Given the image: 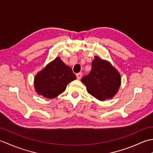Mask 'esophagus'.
<instances>
[{
    "mask_svg": "<svg viewBox=\"0 0 153 153\" xmlns=\"http://www.w3.org/2000/svg\"><path fill=\"white\" fill-rule=\"evenodd\" d=\"M82 72H79V73L76 74L77 79H80L81 77H82Z\"/></svg>",
    "mask_w": 153,
    "mask_h": 153,
    "instance_id": "obj_1",
    "label": "esophagus"
}]
</instances>
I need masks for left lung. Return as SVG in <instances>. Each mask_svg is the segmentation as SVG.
Masks as SVG:
<instances>
[{
	"mask_svg": "<svg viewBox=\"0 0 153 153\" xmlns=\"http://www.w3.org/2000/svg\"><path fill=\"white\" fill-rule=\"evenodd\" d=\"M92 69L82 79L87 92L100 100L112 99L121 84L120 74L111 64L99 56H95L91 64Z\"/></svg>",
	"mask_w": 153,
	"mask_h": 153,
	"instance_id": "1",
	"label": "left lung"
}]
</instances>
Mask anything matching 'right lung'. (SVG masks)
<instances>
[{
	"label": "right lung",
	"mask_w": 153,
	"mask_h": 153,
	"mask_svg": "<svg viewBox=\"0 0 153 153\" xmlns=\"http://www.w3.org/2000/svg\"><path fill=\"white\" fill-rule=\"evenodd\" d=\"M76 79L71 68L57 57L37 73L35 77L34 86L39 95L53 99L63 93L68 84Z\"/></svg>",
	"instance_id": "obj_1"
}]
</instances>
